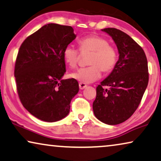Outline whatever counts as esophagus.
Wrapping results in <instances>:
<instances>
[{
  "instance_id": "esophagus-1",
  "label": "esophagus",
  "mask_w": 161,
  "mask_h": 161,
  "mask_svg": "<svg viewBox=\"0 0 161 161\" xmlns=\"http://www.w3.org/2000/svg\"><path fill=\"white\" fill-rule=\"evenodd\" d=\"M79 86H80V90H84L86 87H87V85L85 83H82V82H80L79 84Z\"/></svg>"
}]
</instances>
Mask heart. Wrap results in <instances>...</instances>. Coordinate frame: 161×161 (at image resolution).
I'll return each instance as SVG.
<instances>
[{"label": "heart", "instance_id": "heart-1", "mask_svg": "<svg viewBox=\"0 0 161 161\" xmlns=\"http://www.w3.org/2000/svg\"><path fill=\"white\" fill-rule=\"evenodd\" d=\"M79 45L82 53H92L88 61L90 66L71 73V76L74 80L82 83H92L101 76L102 71L108 73L116 66L118 60L117 50L102 36L93 35L81 38L79 40ZM63 56L69 66L72 68L77 66L80 53L73 45H67L64 50Z\"/></svg>", "mask_w": 161, "mask_h": 161}]
</instances>
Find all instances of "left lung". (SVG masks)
<instances>
[{
    "mask_svg": "<svg viewBox=\"0 0 161 161\" xmlns=\"http://www.w3.org/2000/svg\"><path fill=\"white\" fill-rule=\"evenodd\" d=\"M102 31L116 43L119 58L112 72L96 88L92 108L96 118L116 125L130 118L140 105L149 80L147 60L142 47L116 28ZM109 87L108 90L103 86Z\"/></svg>",
    "mask_w": 161,
    "mask_h": 161,
    "instance_id": "left-lung-1",
    "label": "left lung"
}]
</instances>
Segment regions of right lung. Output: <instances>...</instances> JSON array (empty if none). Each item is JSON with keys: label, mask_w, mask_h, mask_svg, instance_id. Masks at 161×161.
I'll return each instance as SVG.
<instances>
[{"label": "right lung", "mask_w": 161, "mask_h": 161, "mask_svg": "<svg viewBox=\"0 0 161 161\" xmlns=\"http://www.w3.org/2000/svg\"><path fill=\"white\" fill-rule=\"evenodd\" d=\"M75 38L70 26L50 23L27 37L19 47L14 69L19 99L42 121L65 118L79 92L76 80H62L66 72L64 50Z\"/></svg>", "instance_id": "add662e5"}]
</instances>
